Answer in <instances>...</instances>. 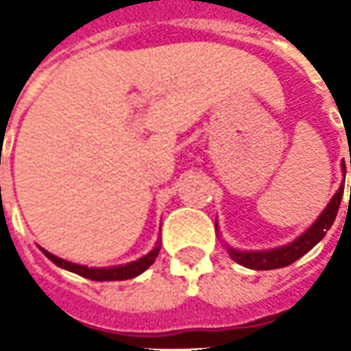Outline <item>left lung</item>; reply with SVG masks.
<instances>
[{
  "label": "left lung",
  "instance_id": "8db88e82",
  "mask_svg": "<svg viewBox=\"0 0 351 351\" xmlns=\"http://www.w3.org/2000/svg\"><path fill=\"white\" fill-rule=\"evenodd\" d=\"M350 165H351V154H350ZM344 173H346V165H342ZM342 193H344V186H340L339 191L335 193V197L331 199V203L327 205L322 216L314 221V226L301 235L297 241H293L287 246H282V248H274V250L267 252H239L229 248L228 252L233 261L244 265L248 269H256V271H271V269H280V267H287L293 261H297L299 258H302L306 252H310L314 246H316L322 239L325 237V233L329 231V228L332 226V221L337 218V213H339L340 201H342ZM350 201H351V188H350Z\"/></svg>",
  "mask_w": 351,
  "mask_h": 351
}]
</instances>
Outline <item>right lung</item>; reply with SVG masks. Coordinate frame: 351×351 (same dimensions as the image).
Wrapping results in <instances>:
<instances>
[{
  "mask_svg": "<svg viewBox=\"0 0 351 351\" xmlns=\"http://www.w3.org/2000/svg\"><path fill=\"white\" fill-rule=\"evenodd\" d=\"M43 254H45L52 263H56L58 267H62V269H67V271L75 272V274H79V276H84V278L95 280V282H103V280H130L138 276L141 272H145L146 269L156 261L158 254H160V246L154 248L150 254H146L145 258H141L138 261H133V263L128 265H120V267H108V269H88L84 265H77L71 263V261H65V259L62 258H56L54 254H50V252L47 250H43Z\"/></svg>",
  "mask_w": 351,
  "mask_h": 351,
  "instance_id": "right-lung-1",
  "label": "right lung"
}]
</instances>
